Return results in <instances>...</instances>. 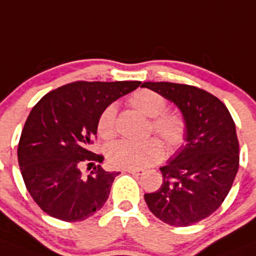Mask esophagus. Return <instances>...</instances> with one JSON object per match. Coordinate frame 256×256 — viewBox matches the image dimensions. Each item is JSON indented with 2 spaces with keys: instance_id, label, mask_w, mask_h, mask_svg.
<instances>
[{
  "instance_id": "1",
  "label": "esophagus",
  "mask_w": 256,
  "mask_h": 256,
  "mask_svg": "<svg viewBox=\"0 0 256 256\" xmlns=\"http://www.w3.org/2000/svg\"><path fill=\"white\" fill-rule=\"evenodd\" d=\"M126 172H128V174H134V176H142V174H146L144 170L142 168H128L126 170Z\"/></svg>"
}]
</instances>
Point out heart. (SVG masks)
<instances>
[{"label":"heart","instance_id":"obj_1","mask_svg":"<svg viewBox=\"0 0 256 256\" xmlns=\"http://www.w3.org/2000/svg\"><path fill=\"white\" fill-rule=\"evenodd\" d=\"M130 106L146 116L152 118V130L164 140L170 150H178L186 142L187 124L184 116L166 112L167 100L150 89H140L128 99ZM116 106H106L96 122L98 134L110 140L116 134ZM164 156V146L157 138L132 142L118 140L106 148L108 162L116 168H144L160 162Z\"/></svg>","mask_w":256,"mask_h":256}]
</instances>
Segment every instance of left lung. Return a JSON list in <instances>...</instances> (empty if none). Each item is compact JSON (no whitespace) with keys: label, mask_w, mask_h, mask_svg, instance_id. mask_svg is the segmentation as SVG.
Instances as JSON below:
<instances>
[{"label":"left lung","mask_w":256,"mask_h":256,"mask_svg":"<svg viewBox=\"0 0 256 256\" xmlns=\"http://www.w3.org/2000/svg\"><path fill=\"white\" fill-rule=\"evenodd\" d=\"M176 104L187 124V144L166 166L157 191L144 194L150 212L172 226H188L215 212L228 196L239 170V140L225 104L200 88L146 82Z\"/></svg>","instance_id":"1"}]
</instances>
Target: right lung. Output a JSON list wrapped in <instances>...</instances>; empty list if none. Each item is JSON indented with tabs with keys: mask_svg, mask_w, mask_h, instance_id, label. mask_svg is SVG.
Here are the masks:
<instances>
[{
	"mask_svg": "<svg viewBox=\"0 0 256 256\" xmlns=\"http://www.w3.org/2000/svg\"><path fill=\"white\" fill-rule=\"evenodd\" d=\"M140 85L74 82L48 93L34 106L21 133L17 158L26 188L44 212L76 222L103 208L119 172H106L98 164L85 176L82 167L92 168L104 160L90 150L103 109Z\"/></svg>",
	"mask_w": 256,
	"mask_h": 256,
	"instance_id": "1",
	"label": "right lung"
}]
</instances>
